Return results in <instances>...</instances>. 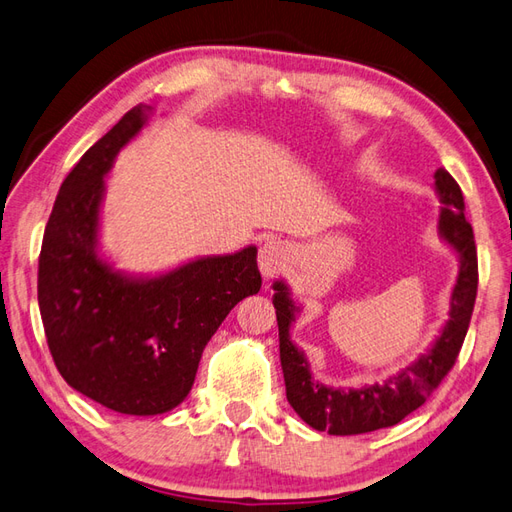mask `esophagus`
I'll use <instances>...</instances> for the list:
<instances>
[{"instance_id": "obj_1", "label": "esophagus", "mask_w": 512, "mask_h": 512, "mask_svg": "<svg viewBox=\"0 0 512 512\" xmlns=\"http://www.w3.org/2000/svg\"><path fill=\"white\" fill-rule=\"evenodd\" d=\"M287 260H289V247L282 241H276V238H269L258 252L260 274L265 278L278 274V271L287 265Z\"/></svg>"}]
</instances>
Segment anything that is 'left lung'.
<instances>
[{
  "mask_svg": "<svg viewBox=\"0 0 512 512\" xmlns=\"http://www.w3.org/2000/svg\"><path fill=\"white\" fill-rule=\"evenodd\" d=\"M434 188L442 203L438 234L458 254L460 269L451 291L449 320L442 326L434 344L410 366L392 374L383 383L361 388H331L313 379L304 352L291 342V324L300 306L291 300V291L282 280L274 285V309L280 337V363L285 374L287 401L306 425L331 436L368 434L374 429L392 427L418 410L438 383L447 377L469 331L475 295H478V249L473 227L464 219L462 190L445 168L434 173Z\"/></svg>",
  "mask_w": 512,
  "mask_h": 512,
  "instance_id": "obj_1",
  "label": "left lung"
}]
</instances>
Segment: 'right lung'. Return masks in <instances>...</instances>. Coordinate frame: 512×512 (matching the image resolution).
Segmentation results:
<instances>
[{
  "mask_svg": "<svg viewBox=\"0 0 512 512\" xmlns=\"http://www.w3.org/2000/svg\"><path fill=\"white\" fill-rule=\"evenodd\" d=\"M149 105L122 116L56 195L39 256V311L61 377L113 412L155 416L186 399L201 352L234 306L260 291L254 245L133 276L100 254L105 177L146 127Z\"/></svg>",
  "mask_w": 512,
  "mask_h": 512,
  "instance_id": "obj_1",
  "label": "right lung"
}]
</instances>
